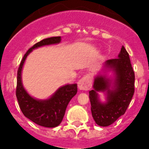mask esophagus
<instances>
[{
  "instance_id": "34e87169",
  "label": "esophagus",
  "mask_w": 149,
  "mask_h": 149,
  "mask_svg": "<svg viewBox=\"0 0 149 149\" xmlns=\"http://www.w3.org/2000/svg\"><path fill=\"white\" fill-rule=\"evenodd\" d=\"M92 78L89 75L84 76L78 81V88L81 90H89L92 86Z\"/></svg>"
}]
</instances>
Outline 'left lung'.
Here are the masks:
<instances>
[{
  "mask_svg": "<svg viewBox=\"0 0 149 149\" xmlns=\"http://www.w3.org/2000/svg\"><path fill=\"white\" fill-rule=\"evenodd\" d=\"M103 72H113V77L108 78L100 72L95 77L93 89L89 91L91 111L95 123L107 127L124 115L134 93V69L129 54L122 46L118 58L103 63ZM106 92V101L99 99L98 93Z\"/></svg>",
  "mask_w": 149,
  "mask_h": 149,
  "instance_id": "left-lung-1",
  "label": "left lung"
}]
</instances>
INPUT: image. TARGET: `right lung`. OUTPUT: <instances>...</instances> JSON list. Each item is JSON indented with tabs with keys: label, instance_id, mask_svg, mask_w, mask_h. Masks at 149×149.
Instances as JSON below:
<instances>
[{
	"label": "right lung",
	"instance_id": "1",
	"mask_svg": "<svg viewBox=\"0 0 149 149\" xmlns=\"http://www.w3.org/2000/svg\"><path fill=\"white\" fill-rule=\"evenodd\" d=\"M60 42L61 37L55 36L45 39L34 45L24 56L17 74L16 97L21 110L27 119L45 127H55L61 123L69 101L77 94V84L61 86L47 99H36L30 95L23 86L22 68L27 56L33 50L42 46L59 44Z\"/></svg>",
	"mask_w": 149,
	"mask_h": 149
}]
</instances>
